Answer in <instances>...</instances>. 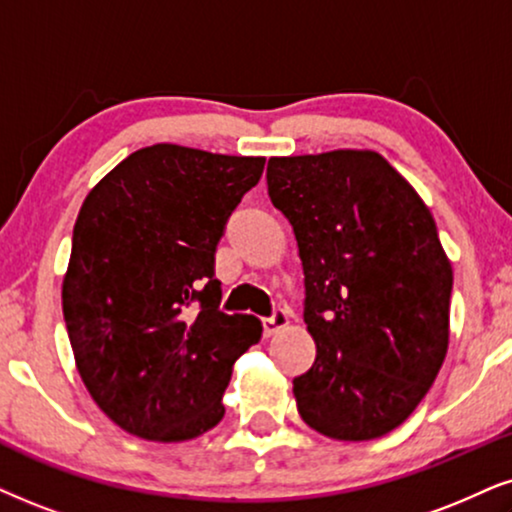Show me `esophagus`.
<instances>
[{"label": "esophagus", "mask_w": 512, "mask_h": 512, "mask_svg": "<svg viewBox=\"0 0 512 512\" xmlns=\"http://www.w3.org/2000/svg\"><path fill=\"white\" fill-rule=\"evenodd\" d=\"M286 326H288V312L283 307H276L274 314L267 316V319H262V331L267 338L278 331H283Z\"/></svg>", "instance_id": "esophagus-1"}]
</instances>
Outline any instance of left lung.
<instances>
[{"label": "left lung", "instance_id": "8db88e82", "mask_svg": "<svg viewBox=\"0 0 512 512\" xmlns=\"http://www.w3.org/2000/svg\"><path fill=\"white\" fill-rule=\"evenodd\" d=\"M269 198L295 231L316 359L293 380L309 428L342 442L411 416L449 345L454 271L435 219L383 155L271 158Z\"/></svg>", "mask_w": 512, "mask_h": 512}]
</instances>
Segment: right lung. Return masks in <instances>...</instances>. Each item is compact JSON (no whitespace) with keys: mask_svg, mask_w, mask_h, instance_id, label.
<instances>
[{"mask_svg":"<svg viewBox=\"0 0 512 512\" xmlns=\"http://www.w3.org/2000/svg\"><path fill=\"white\" fill-rule=\"evenodd\" d=\"M264 158L155 144L84 198L63 281L77 371L132 435L184 442L224 418L231 366L260 321L219 312L215 252Z\"/></svg>","mask_w":512,"mask_h":512,"instance_id":"obj_1","label":"right lung"}]
</instances>
